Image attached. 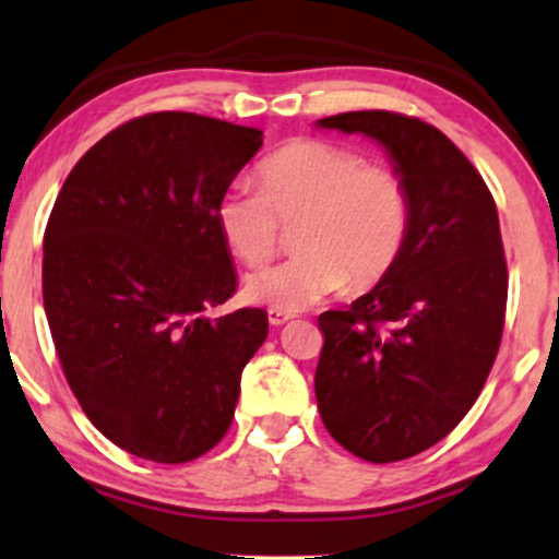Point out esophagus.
<instances>
[{
  "label": "esophagus",
  "instance_id": "esophagus-1",
  "mask_svg": "<svg viewBox=\"0 0 559 559\" xmlns=\"http://www.w3.org/2000/svg\"><path fill=\"white\" fill-rule=\"evenodd\" d=\"M293 313H282V310H270V323L272 325H285Z\"/></svg>",
  "mask_w": 559,
  "mask_h": 559
}]
</instances>
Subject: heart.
I'll list each match as a JSON object with an SVG mask.
<instances>
[{
  "mask_svg": "<svg viewBox=\"0 0 559 559\" xmlns=\"http://www.w3.org/2000/svg\"><path fill=\"white\" fill-rule=\"evenodd\" d=\"M259 190L230 187L215 207L223 241L246 264H262L280 241V223L297 221L285 262L246 277L253 306L282 313L313 308L349 285L380 282L401 259L411 230V192L388 166L357 151L300 138L257 166Z\"/></svg>",
  "mask_w": 559,
  "mask_h": 559,
  "instance_id": "b5f03b06",
  "label": "heart"
}]
</instances>
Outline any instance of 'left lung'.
I'll return each mask as SVG.
<instances>
[{
    "mask_svg": "<svg viewBox=\"0 0 559 559\" xmlns=\"http://www.w3.org/2000/svg\"><path fill=\"white\" fill-rule=\"evenodd\" d=\"M316 126L372 138L411 192L393 270L349 308L318 316V411L361 460H408L465 418L496 361L509 297L498 210L467 156L429 122L361 110Z\"/></svg>",
    "mask_w": 559,
    "mask_h": 559,
    "instance_id": "left-lung-1",
    "label": "left lung"
}]
</instances>
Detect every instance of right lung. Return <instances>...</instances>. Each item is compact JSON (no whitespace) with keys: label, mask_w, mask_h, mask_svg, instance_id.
Returning a JSON list of instances; mask_svg holds the SVG:
<instances>
[{"label":"right lung","mask_w":559,"mask_h":559,"mask_svg":"<svg viewBox=\"0 0 559 559\" xmlns=\"http://www.w3.org/2000/svg\"><path fill=\"white\" fill-rule=\"evenodd\" d=\"M262 130L151 112L79 158L43 238V306L69 388L126 452L164 465L226 437L262 308L210 318L236 293L215 207Z\"/></svg>","instance_id":"1"}]
</instances>
